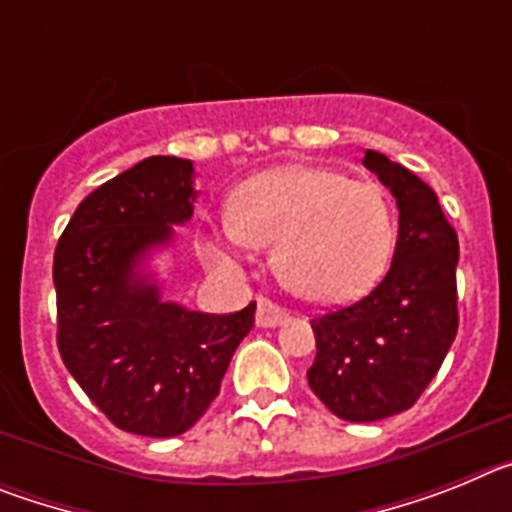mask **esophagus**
<instances>
[{
    "instance_id": "esophagus-1",
    "label": "esophagus",
    "mask_w": 512,
    "mask_h": 512,
    "mask_svg": "<svg viewBox=\"0 0 512 512\" xmlns=\"http://www.w3.org/2000/svg\"><path fill=\"white\" fill-rule=\"evenodd\" d=\"M289 320V312L284 307H279L277 302L266 300L261 297L259 300V310H256V325L261 328H274V325H282Z\"/></svg>"
}]
</instances>
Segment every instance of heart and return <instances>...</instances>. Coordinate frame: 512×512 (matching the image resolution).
I'll return each instance as SVG.
<instances>
[{"instance_id":"heart-1","label":"heart","mask_w":512,"mask_h":512,"mask_svg":"<svg viewBox=\"0 0 512 512\" xmlns=\"http://www.w3.org/2000/svg\"><path fill=\"white\" fill-rule=\"evenodd\" d=\"M395 241V207L377 182L289 164L235 192L230 217L205 253L215 264H235L248 248L274 246V271L289 292L310 302H346L382 277Z\"/></svg>"}]
</instances>
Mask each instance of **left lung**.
<instances>
[{"instance_id":"obj_1","label":"left lung","mask_w":512,"mask_h":512,"mask_svg":"<svg viewBox=\"0 0 512 512\" xmlns=\"http://www.w3.org/2000/svg\"><path fill=\"white\" fill-rule=\"evenodd\" d=\"M364 166L397 200L395 256L369 295L310 320L318 354L307 369L310 390L351 423L413 408L459 328V238L436 192L384 153L366 151Z\"/></svg>"}]
</instances>
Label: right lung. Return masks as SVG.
<instances>
[{"instance_id": "1", "label": "right lung", "mask_w": 512, "mask_h": 512, "mask_svg": "<svg viewBox=\"0 0 512 512\" xmlns=\"http://www.w3.org/2000/svg\"><path fill=\"white\" fill-rule=\"evenodd\" d=\"M194 166L151 156L94 189L53 253L58 351L117 428L171 438L189 431L220 392L256 302L230 315L161 300L138 264L194 212Z\"/></svg>"}]
</instances>
